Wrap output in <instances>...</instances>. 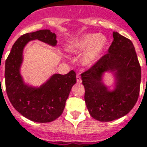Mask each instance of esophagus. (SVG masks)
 <instances>
[{
	"label": "esophagus",
	"instance_id": "esophagus-1",
	"mask_svg": "<svg viewBox=\"0 0 147 147\" xmlns=\"http://www.w3.org/2000/svg\"><path fill=\"white\" fill-rule=\"evenodd\" d=\"M77 82H79V83L82 82V78H81V75L79 74H77Z\"/></svg>",
	"mask_w": 147,
	"mask_h": 147
}]
</instances>
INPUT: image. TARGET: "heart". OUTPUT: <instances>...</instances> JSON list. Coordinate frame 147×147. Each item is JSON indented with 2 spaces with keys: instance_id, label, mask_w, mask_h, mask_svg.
<instances>
[{
  "instance_id": "1",
  "label": "heart",
  "mask_w": 147,
  "mask_h": 147,
  "mask_svg": "<svg viewBox=\"0 0 147 147\" xmlns=\"http://www.w3.org/2000/svg\"><path fill=\"white\" fill-rule=\"evenodd\" d=\"M107 44V39L98 34H87L82 36L74 44L73 49L76 53L86 51L83 61L86 64H91L99 57Z\"/></svg>"
}]
</instances>
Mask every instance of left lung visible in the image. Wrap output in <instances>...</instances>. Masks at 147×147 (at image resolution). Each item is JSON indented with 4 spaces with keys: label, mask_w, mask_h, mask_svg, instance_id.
Here are the masks:
<instances>
[{
    "label": "left lung",
    "mask_w": 147,
    "mask_h": 147,
    "mask_svg": "<svg viewBox=\"0 0 147 147\" xmlns=\"http://www.w3.org/2000/svg\"><path fill=\"white\" fill-rule=\"evenodd\" d=\"M117 70V89L109 92L101 82L102 74ZM86 104L90 115L99 121H112L129 113L140 92L141 66L130 39L113 32L108 53L82 73Z\"/></svg>",
    "instance_id": "obj_1"
}]
</instances>
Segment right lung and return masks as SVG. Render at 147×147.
<instances>
[{
  "mask_svg": "<svg viewBox=\"0 0 147 147\" xmlns=\"http://www.w3.org/2000/svg\"><path fill=\"white\" fill-rule=\"evenodd\" d=\"M32 39L53 46L57 44V35L49 30H39L19 37L5 61V89L13 107L20 114L34 122L47 123L63 113L72 86L76 83V73L71 70L65 75L54 74L39 89L24 85L19 68L23 48Z\"/></svg>",
  "mask_w": 147,
  "mask_h": 147,
  "instance_id": "obj_1",
  "label": "right lung"
}]
</instances>
